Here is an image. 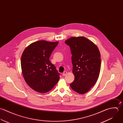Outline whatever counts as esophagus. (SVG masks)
<instances>
[{"label": "esophagus", "mask_w": 123, "mask_h": 123, "mask_svg": "<svg viewBox=\"0 0 123 123\" xmlns=\"http://www.w3.org/2000/svg\"><path fill=\"white\" fill-rule=\"evenodd\" d=\"M67 72H66V71L62 73V75H63V76H66V74H67Z\"/></svg>", "instance_id": "1"}]
</instances>
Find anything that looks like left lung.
I'll list each match as a JSON object with an SVG mask.
<instances>
[{
  "label": "left lung",
  "instance_id": "obj_1",
  "mask_svg": "<svg viewBox=\"0 0 123 123\" xmlns=\"http://www.w3.org/2000/svg\"><path fill=\"white\" fill-rule=\"evenodd\" d=\"M65 42L70 47L75 76L70 85L77 93L84 94L98 78L101 64L99 50L93 42L82 36L71 37Z\"/></svg>",
  "mask_w": 123,
  "mask_h": 123
}]
</instances>
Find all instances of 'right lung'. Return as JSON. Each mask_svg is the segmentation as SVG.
I'll return each mask as SVG.
<instances>
[{"mask_svg": "<svg viewBox=\"0 0 123 123\" xmlns=\"http://www.w3.org/2000/svg\"><path fill=\"white\" fill-rule=\"evenodd\" d=\"M59 42L39 41L31 43L21 57L24 79L35 91L45 93L51 90L60 79V74L49 60Z\"/></svg>", "mask_w": 123, "mask_h": 123, "instance_id": "add662e5", "label": "right lung"}]
</instances>
